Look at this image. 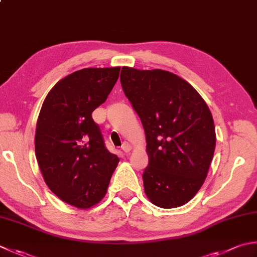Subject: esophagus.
Instances as JSON below:
<instances>
[{
	"label": "esophagus",
	"instance_id": "obj_1",
	"mask_svg": "<svg viewBox=\"0 0 257 257\" xmlns=\"http://www.w3.org/2000/svg\"><path fill=\"white\" fill-rule=\"evenodd\" d=\"M121 149L123 150V152H124L125 154H127V153L130 152V150H132V146H130L128 143H123Z\"/></svg>",
	"mask_w": 257,
	"mask_h": 257
}]
</instances>
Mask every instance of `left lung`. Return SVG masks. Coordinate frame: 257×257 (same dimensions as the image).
I'll list each match as a JSON object with an SVG mask.
<instances>
[{
    "mask_svg": "<svg viewBox=\"0 0 257 257\" xmlns=\"http://www.w3.org/2000/svg\"><path fill=\"white\" fill-rule=\"evenodd\" d=\"M120 81L145 129L146 196L162 208L185 205L203 186L215 152L207 103L192 84L165 70L123 67Z\"/></svg>",
    "mask_w": 257,
    "mask_h": 257,
    "instance_id": "8db88e82",
    "label": "left lung"
}]
</instances>
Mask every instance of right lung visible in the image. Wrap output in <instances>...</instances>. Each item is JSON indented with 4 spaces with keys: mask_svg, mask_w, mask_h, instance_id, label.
I'll return each mask as SVG.
<instances>
[{
    "mask_svg": "<svg viewBox=\"0 0 257 257\" xmlns=\"http://www.w3.org/2000/svg\"><path fill=\"white\" fill-rule=\"evenodd\" d=\"M120 68H85L50 90L35 129V156L43 179L62 202L87 209L101 200L119 163L105 148L91 113L102 104Z\"/></svg>",
    "mask_w": 257,
    "mask_h": 257,
    "instance_id": "right-lung-1",
    "label": "right lung"
}]
</instances>
